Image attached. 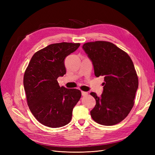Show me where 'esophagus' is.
Segmentation results:
<instances>
[{
	"label": "esophagus",
	"instance_id": "obj_1",
	"mask_svg": "<svg viewBox=\"0 0 155 155\" xmlns=\"http://www.w3.org/2000/svg\"><path fill=\"white\" fill-rule=\"evenodd\" d=\"M81 94H82V96H87V95H88V92H87L82 91V92H81Z\"/></svg>",
	"mask_w": 155,
	"mask_h": 155
}]
</instances>
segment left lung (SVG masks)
Instances as JSON below:
<instances>
[{"label":"left lung","mask_w":155,"mask_h":155,"mask_svg":"<svg viewBox=\"0 0 155 155\" xmlns=\"http://www.w3.org/2000/svg\"><path fill=\"white\" fill-rule=\"evenodd\" d=\"M83 50L91 60L96 77H104L101 97L91 95L96 104L91 111L92 118L103 125H113L124 120L132 109L138 79L129 55L107 41L84 44Z\"/></svg>","instance_id":"left-lung-1"}]
</instances>
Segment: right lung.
<instances>
[{"label":"right lung","mask_w":155,"mask_h":155,"mask_svg":"<svg viewBox=\"0 0 155 155\" xmlns=\"http://www.w3.org/2000/svg\"><path fill=\"white\" fill-rule=\"evenodd\" d=\"M79 43L51 44L32 56L23 84L30 110L41 124L51 128L67 125L81 96L78 89L60 87L57 79L66 74L64 59Z\"/></svg>","instance_id":"obj_1"}]
</instances>
